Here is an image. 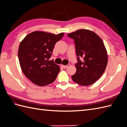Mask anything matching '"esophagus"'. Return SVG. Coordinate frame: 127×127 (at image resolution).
<instances>
[{
    "label": "esophagus",
    "mask_w": 127,
    "mask_h": 127,
    "mask_svg": "<svg viewBox=\"0 0 127 127\" xmlns=\"http://www.w3.org/2000/svg\"><path fill=\"white\" fill-rule=\"evenodd\" d=\"M70 64H68L67 65H63V64H62L61 65V66H62L64 68H67L68 67H69L70 66Z\"/></svg>",
    "instance_id": "obj_1"
}]
</instances>
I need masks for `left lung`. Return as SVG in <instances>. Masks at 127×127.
Segmentation results:
<instances>
[{"label":"left lung","instance_id":"1","mask_svg":"<svg viewBox=\"0 0 127 127\" xmlns=\"http://www.w3.org/2000/svg\"><path fill=\"white\" fill-rule=\"evenodd\" d=\"M67 35L74 40L77 56L76 72L72 79L83 86L92 85L101 77L106 67L108 59L103 42L88 30L80 29ZM79 57L83 60L80 61Z\"/></svg>","mask_w":127,"mask_h":127}]
</instances>
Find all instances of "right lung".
<instances>
[{
	"label": "right lung",
	"mask_w": 127,
	"mask_h": 127,
	"mask_svg": "<svg viewBox=\"0 0 127 127\" xmlns=\"http://www.w3.org/2000/svg\"><path fill=\"white\" fill-rule=\"evenodd\" d=\"M64 33L57 35L34 31L27 35L19 45L18 56L20 66L25 76L33 83L44 86L53 83L60 70L51 57L55 44Z\"/></svg>",
	"instance_id": "right-lung-1"
}]
</instances>
